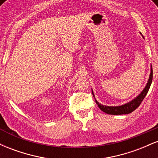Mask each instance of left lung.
<instances>
[{"label": "left lung", "mask_w": 158, "mask_h": 158, "mask_svg": "<svg viewBox=\"0 0 158 158\" xmlns=\"http://www.w3.org/2000/svg\"><path fill=\"white\" fill-rule=\"evenodd\" d=\"M152 78H153V70H152V67L151 66V73L149 75V79H148L147 84H146V87H145L144 89L143 90V91L137 96L135 99H132L131 102L126 103V104L122 105V106H103V105L100 104L96 100L95 97H94V94L93 90H92V94L95 99L96 103L98 105L99 108H100L101 110H102L105 113L108 114H112V115H120V114H128L131 113L132 111H134L136 108H138L139 105L141 104L142 101L143 100L147 94L148 90H149L150 86H151L152 81Z\"/></svg>", "instance_id": "left-lung-1"}]
</instances>
